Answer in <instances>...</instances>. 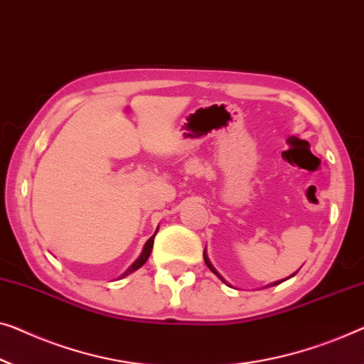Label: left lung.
<instances>
[{
  "label": "left lung",
  "mask_w": 364,
  "mask_h": 364,
  "mask_svg": "<svg viewBox=\"0 0 364 364\" xmlns=\"http://www.w3.org/2000/svg\"><path fill=\"white\" fill-rule=\"evenodd\" d=\"M204 262H205V264H208V268H209L210 271H213V273H215L217 276H219V278H220L222 281H224V278H222V276H220L219 273H217V271L213 268V264H210V262L208 259V257H205V252H204ZM224 283H225V281H224ZM274 284H279V281H278V283H274Z\"/></svg>",
  "instance_id": "obj_1"
}]
</instances>
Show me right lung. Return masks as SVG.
<instances>
[{
    "mask_svg": "<svg viewBox=\"0 0 364 364\" xmlns=\"http://www.w3.org/2000/svg\"><path fill=\"white\" fill-rule=\"evenodd\" d=\"M154 238H155V235L149 238L147 243H145V247H144V252H142V255H140V258L137 259V262H135V263L132 264V267H130V268L126 271V274H124V276H127V274L132 273V271L139 269L140 267H142V264H144L145 262H147L149 257H150V253H151V248H154Z\"/></svg>",
    "mask_w": 364,
    "mask_h": 364,
    "instance_id": "right-lung-1",
    "label": "right lung"
}]
</instances>
